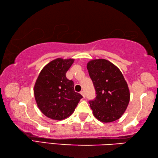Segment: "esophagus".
<instances>
[{
    "mask_svg": "<svg viewBox=\"0 0 158 158\" xmlns=\"http://www.w3.org/2000/svg\"><path fill=\"white\" fill-rule=\"evenodd\" d=\"M81 94L82 96H83L84 98L85 97V94L84 91H81Z\"/></svg>",
    "mask_w": 158,
    "mask_h": 158,
    "instance_id": "34e87169",
    "label": "esophagus"
}]
</instances>
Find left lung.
<instances>
[{
    "label": "left lung",
    "mask_w": 158,
    "mask_h": 158,
    "mask_svg": "<svg viewBox=\"0 0 158 158\" xmlns=\"http://www.w3.org/2000/svg\"><path fill=\"white\" fill-rule=\"evenodd\" d=\"M87 68L94 86L96 96L90 107L98 120L110 123L121 118L130 101V91L122 73L105 59L89 61Z\"/></svg>",
    "instance_id": "obj_1"
}]
</instances>
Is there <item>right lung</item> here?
<instances>
[{
    "label": "right lung",
    "mask_w": 158,
    "mask_h": 158,
    "mask_svg": "<svg viewBox=\"0 0 158 158\" xmlns=\"http://www.w3.org/2000/svg\"><path fill=\"white\" fill-rule=\"evenodd\" d=\"M73 62L71 58H57L44 66L36 81V103L44 115L53 120H63L71 116L82 98L74 91L73 82L66 77Z\"/></svg>",
    "instance_id": "obj_1"
}]
</instances>
